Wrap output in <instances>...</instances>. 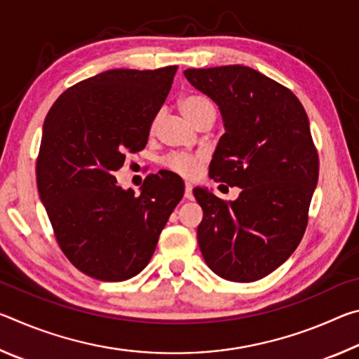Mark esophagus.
Wrapping results in <instances>:
<instances>
[{
  "label": "esophagus",
  "instance_id": "obj_1",
  "mask_svg": "<svg viewBox=\"0 0 359 359\" xmlns=\"http://www.w3.org/2000/svg\"><path fill=\"white\" fill-rule=\"evenodd\" d=\"M191 184L190 182H185V198L187 199H193V193H191Z\"/></svg>",
  "mask_w": 359,
  "mask_h": 359
}]
</instances>
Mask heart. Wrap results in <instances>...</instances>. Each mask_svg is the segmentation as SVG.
<instances>
[{"instance_id":"obj_1","label":"heart","mask_w":359,"mask_h":359,"mask_svg":"<svg viewBox=\"0 0 359 359\" xmlns=\"http://www.w3.org/2000/svg\"><path fill=\"white\" fill-rule=\"evenodd\" d=\"M182 112H184L188 118L191 121L198 117L199 114H203L208 109H214L212 102L204 98V96H185L184 100L180 101ZM155 126V121H154ZM203 160L201 154H188V151H174V154H169L165 158V166L179 175H184V177H193L194 174L198 172L199 161Z\"/></svg>"}]
</instances>
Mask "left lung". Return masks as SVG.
<instances>
[{
  "instance_id": "left-lung-1",
  "label": "left lung",
  "mask_w": 359,
  "mask_h": 359,
  "mask_svg": "<svg viewBox=\"0 0 359 359\" xmlns=\"http://www.w3.org/2000/svg\"><path fill=\"white\" fill-rule=\"evenodd\" d=\"M187 81L220 107L224 135L210 177L239 187L236 201L194 188L204 217V261L229 282H255L296 250L318 182V154L294 93L248 66L187 69Z\"/></svg>"
}]
</instances>
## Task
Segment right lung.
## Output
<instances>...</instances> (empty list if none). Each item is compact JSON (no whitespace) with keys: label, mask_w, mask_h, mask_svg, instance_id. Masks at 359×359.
I'll return each instance as SVG.
<instances>
[{"label":"right lung","mask_w":359,"mask_h":359,"mask_svg":"<svg viewBox=\"0 0 359 359\" xmlns=\"http://www.w3.org/2000/svg\"><path fill=\"white\" fill-rule=\"evenodd\" d=\"M175 71H104L60 95L46 117L36 161L41 201L66 258L98 280L137 276L184 196V182L169 171L150 174L139 194L114 177L147 144Z\"/></svg>","instance_id":"add662e5"}]
</instances>
